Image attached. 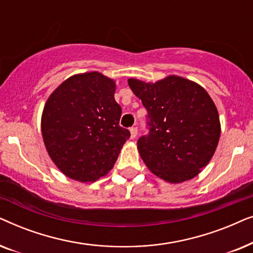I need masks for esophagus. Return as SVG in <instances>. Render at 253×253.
<instances>
[{"label": "esophagus", "mask_w": 253, "mask_h": 253, "mask_svg": "<svg viewBox=\"0 0 253 253\" xmlns=\"http://www.w3.org/2000/svg\"><path fill=\"white\" fill-rule=\"evenodd\" d=\"M137 132H138V129H137V126H132V127H130V134H131V138H136L137 137Z\"/></svg>", "instance_id": "34e87169"}]
</instances>
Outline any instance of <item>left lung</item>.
Instances as JSON below:
<instances>
[{"instance_id": "obj_1", "label": "left lung", "mask_w": 253, "mask_h": 253, "mask_svg": "<svg viewBox=\"0 0 253 253\" xmlns=\"http://www.w3.org/2000/svg\"><path fill=\"white\" fill-rule=\"evenodd\" d=\"M127 84L147 110L148 133L137 143L147 168L169 183L198 175L212 159L221 132L209 93L178 76L154 84L130 78Z\"/></svg>"}]
</instances>
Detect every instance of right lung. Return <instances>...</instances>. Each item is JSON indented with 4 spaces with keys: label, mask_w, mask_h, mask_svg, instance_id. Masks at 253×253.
Instances as JSON below:
<instances>
[{
    "label": "right lung",
    "mask_w": 253,
    "mask_h": 253,
    "mask_svg": "<svg viewBox=\"0 0 253 253\" xmlns=\"http://www.w3.org/2000/svg\"><path fill=\"white\" fill-rule=\"evenodd\" d=\"M114 93L115 82L92 71L68 78L48 98L41 117L43 143L68 177L86 183L105 176L129 139Z\"/></svg>",
    "instance_id": "add662e5"
}]
</instances>
